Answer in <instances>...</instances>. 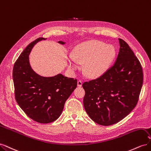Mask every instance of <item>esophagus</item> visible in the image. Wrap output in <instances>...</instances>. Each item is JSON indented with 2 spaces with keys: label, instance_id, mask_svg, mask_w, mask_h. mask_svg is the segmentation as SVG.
I'll return each instance as SVG.
<instances>
[{
  "label": "esophagus",
  "instance_id": "1",
  "mask_svg": "<svg viewBox=\"0 0 151 151\" xmlns=\"http://www.w3.org/2000/svg\"><path fill=\"white\" fill-rule=\"evenodd\" d=\"M82 85H83V82H82L81 80H79L78 81H77V86L81 87Z\"/></svg>",
  "mask_w": 151,
  "mask_h": 151
}]
</instances>
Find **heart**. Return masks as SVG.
<instances>
[{"label":"heart","instance_id":"1","mask_svg":"<svg viewBox=\"0 0 151 151\" xmlns=\"http://www.w3.org/2000/svg\"><path fill=\"white\" fill-rule=\"evenodd\" d=\"M116 55L113 45L98 40L81 43L74 48L68 65L72 70L78 68L77 63H84V72L89 77L96 78L107 71Z\"/></svg>","mask_w":151,"mask_h":151}]
</instances>
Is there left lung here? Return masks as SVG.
Returning a JSON list of instances; mask_svg holds the SVG:
<instances>
[{"instance_id": "1", "label": "left lung", "mask_w": 151, "mask_h": 151, "mask_svg": "<svg viewBox=\"0 0 151 151\" xmlns=\"http://www.w3.org/2000/svg\"><path fill=\"white\" fill-rule=\"evenodd\" d=\"M115 62L98 79L85 82L84 107L94 122L103 126L119 122L137 103L143 84L142 68L125 41L118 38Z\"/></svg>"}]
</instances>
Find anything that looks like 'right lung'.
Masks as SVG:
<instances>
[{"instance_id": "right-lung-1", "label": "right lung", "mask_w": 151, "mask_h": 151, "mask_svg": "<svg viewBox=\"0 0 151 151\" xmlns=\"http://www.w3.org/2000/svg\"><path fill=\"white\" fill-rule=\"evenodd\" d=\"M47 38H39L22 52L13 67L16 100L32 120L41 123L55 121L60 116L67 99L77 87V80L58 74L43 77L31 68L29 55L35 45ZM58 43L65 44L59 41Z\"/></svg>"}]
</instances>
